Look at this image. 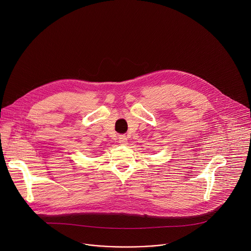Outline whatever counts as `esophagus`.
<instances>
[{
  "label": "esophagus",
  "instance_id": "34e87169",
  "mask_svg": "<svg viewBox=\"0 0 251 251\" xmlns=\"http://www.w3.org/2000/svg\"><path fill=\"white\" fill-rule=\"evenodd\" d=\"M127 141H128V139H127V137L125 135H120L119 136V143H120L121 145H126L127 144Z\"/></svg>",
  "mask_w": 251,
  "mask_h": 251
}]
</instances>
